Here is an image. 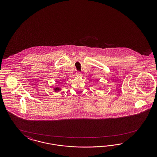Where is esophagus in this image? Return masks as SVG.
Wrapping results in <instances>:
<instances>
[{
	"label": "esophagus",
	"instance_id": "obj_1",
	"mask_svg": "<svg viewBox=\"0 0 157 157\" xmlns=\"http://www.w3.org/2000/svg\"><path fill=\"white\" fill-rule=\"evenodd\" d=\"M76 75H78V76H80V75H81V74H82V73H81V72L78 71V72H76Z\"/></svg>",
	"mask_w": 157,
	"mask_h": 157
}]
</instances>
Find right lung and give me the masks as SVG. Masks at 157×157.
Listing matches in <instances>:
<instances>
[{"instance_id":"1","label":"right lung","mask_w":157,"mask_h":157,"mask_svg":"<svg viewBox=\"0 0 157 157\" xmlns=\"http://www.w3.org/2000/svg\"><path fill=\"white\" fill-rule=\"evenodd\" d=\"M53 90H55V92H58V91H59L61 90V88L60 87H55L54 89H53Z\"/></svg>"}]
</instances>
